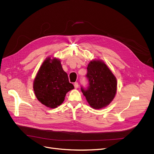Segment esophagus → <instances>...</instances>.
I'll return each instance as SVG.
<instances>
[{
    "mask_svg": "<svg viewBox=\"0 0 154 154\" xmlns=\"http://www.w3.org/2000/svg\"><path fill=\"white\" fill-rule=\"evenodd\" d=\"M74 86H75V89H77V88H78V86H79V85H78V82H75V84H74Z\"/></svg>",
    "mask_w": 154,
    "mask_h": 154,
    "instance_id": "obj_1",
    "label": "esophagus"
}]
</instances>
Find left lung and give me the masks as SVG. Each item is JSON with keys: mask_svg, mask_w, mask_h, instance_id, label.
Listing matches in <instances>:
<instances>
[{"mask_svg": "<svg viewBox=\"0 0 154 154\" xmlns=\"http://www.w3.org/2000/svg\"><path fill=\"white\" fill-rule=\"evenodd\" d=\"M87 69L86 76L89 86L87 90L81 88V91L92 108H105L115 97L117 91L116 78L108 66L99 59L91 60Z\"/></svg>", "mask_w": 154, "mask_h": 154, "instance_id": "8db88e82", "label": "left lung"}]
</instances>
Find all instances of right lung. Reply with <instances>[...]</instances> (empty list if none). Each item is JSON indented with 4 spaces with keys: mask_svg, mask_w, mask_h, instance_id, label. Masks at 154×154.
<instances>
[{
    "mask_svg": "<svg viewBox=\"0 0 154 154\" xmlns=\"http://www.w3.org/2000/svg\"><path fill=\"white\" fill-rule=\"evenodd\" d=\"M73 89L60 59L46 58L33 81V89L38 100L47 107L55 109L63 102L66 93Z\"/></svg>",
    "mask_w": 154,
    "mask_h": 154,
    "instance_id": "add662e5",
    "label": "right lung"
}]
</instances>
